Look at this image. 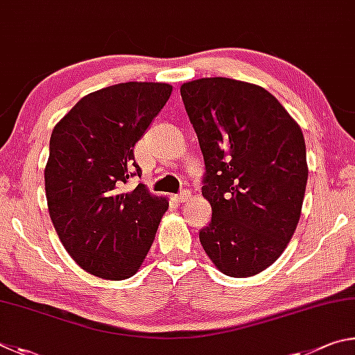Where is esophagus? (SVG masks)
Returning <instances> with one entry per match:
<instances>
[{"label": "esophagus", "instance_id": "1", "mask_svg": "<svg viewBox=\"0 0 355 355\" xmlns=\"http://www.w3.org/2000/svg\"><path fill=\"white\" fill-rule=\"evenodd\" d=\"M190 198H191L190 190H182L179 195H174V200H176L178 202H185V201H189Z\"/></svg>", "mask_w": 355, "mask_h": 355}]
</instances>
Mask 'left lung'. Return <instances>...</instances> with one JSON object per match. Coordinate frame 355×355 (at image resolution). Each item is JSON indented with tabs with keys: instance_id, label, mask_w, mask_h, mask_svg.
<instances>
[{
	"instance_id": "obj_1",
	"label": "left lung",
	"mask_w": 355,
	"mask_h": 355,
	"mask_svg": "<svg viewBox=\"0 0 355 355\" xmlns=\"http://www.w3.org/2000/svg\"><path fill=\"white\" fill-rule=\"evenodd\" d=\"M181 96L204 157L212 220L200 241L216 268L250 277L287 248L307 185L301 128L270 92L229 78L185 83Z\"/></svg>"
}]
</instances>
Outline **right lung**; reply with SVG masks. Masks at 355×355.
<instances>
[{
    "instance_id": "1",
    "label": "right lung",
    "mask_w": 355,
    "mask_h": 355,
    "mask_svg": "<svg viewBox=\"0 0 355 355\" xmlns=\"http://www.w3.org/2000/svg\"><path fill=\"white\" fill-rule=\"evenodd\" d=\"M171 90L162 83L105 87L78 101L53 129L45 168L49 216L74 262L98 277L134 276L168 209L143 184L123 189L140 178L134 146Z\"/></svg>"
}]
</instances>
